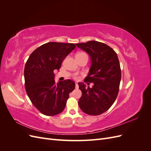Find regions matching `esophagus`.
<instances>
[{"mask_svg":"<svg viewBox=\"0 0 151 151\" xmlns=\"http://www.w3.org/2000/svg\"><path fill=\"white\" fill-rule=\"evenodd\" d=\"M79 88V85L78 84H76V89H78Z\"/></svg>","mask_w":151,"mask_h":151,"instance_id":"34e87169","label":"esophagus"}]
</instances>
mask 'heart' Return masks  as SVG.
<instances>
[{
    "instance_id": "obj_1",
    "label": "heart",
    "mask_w": 151,
    "mask_h": 151,
    "mask_svg": "<svg viewBox=\"0 0 151 151\" xmlns=\"http://www.w3.org/2000/svg\"><path fill=\"white\" fill-rule=\"evenodd\" d=\"M87 55V54H86V53H83V52H81V53H77V55ZM74 77V79H78V77H77L76 75H75Z\"/></svg>"
}]
</instances>
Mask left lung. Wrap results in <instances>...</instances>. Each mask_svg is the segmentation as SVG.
Returning <instances> with one entry per match:
<instances>
[{"label": "left lung", "mask_w": 151, "mask_h": 151, "mask_svg": "<svg viewBox=\"0 0 151 151\" xmlns=\"http://www.w3.org/2000/svg\"><path fill=\"white\" fill-rule=\"evenodd\" d=\"M76 45L89 55L91 66L84 82L94 84L90 88L83 83H78L82 91L79 106L88 115H101L112 106L119 91L122 74L117 54L108 45L97 41Z\"/></svg>", "instance_id": "1"}]
</instances>
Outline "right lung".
Masks as SVG:
<instances>
[{"label":"right lung","mask_w":151,"mask_h":151,"mask_svg":"<svg viewBox=\"0 0 151 151\" xmlns=\"http://www.w3.org/2000/svg\"><path fill=\"white\" fill-rule=\"evenodd\" d=\"M76 47L74 43L48 42L32 52L24 71L25 88L31 103L47 116L64 109L69 93L75 89L70 79L56 83L54 70H59L65 57Z\"/></svg>","instance_id":"right-lung-1"}]
</instances>
